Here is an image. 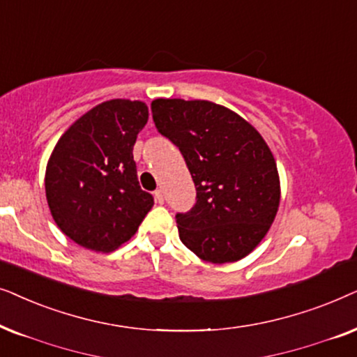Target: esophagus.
<instances>
[{
    "instance_id": "esophagus-1",
    "label": "esophagus",
    "mask_w": 357,
    "mask_h": 357,
    "mask_svg": "<svg viewBox=\"0 0 357 357\" xmlns=\"http://www.w3.org/2000/svg\"><path fill=\"white\" fill-rule=\"evenodd\" d=\"M155 201H156V202H158V204H163V202H165L163 192H161V191H160V189H158V191H155Z\"/></svg>"
}]
</instances>
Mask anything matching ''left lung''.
Returning <instances> with one entry per match:
<instances>
[{"label":"left lung","mask_w":357,"mask_h":357,"mask_svg":"<svg viewBox=\"0 0 357 357\" xmlns=\"http://www.w3.org/2000/svg\"><path fill=\"white\" fill-rule=\"evenodd\" d=\"M151 114L196 186L191 211L176 213L179 238L208 263L245 258L268 234L281 199L278 166L263 137L211 101L155 99Z\"/></svg>","instance_id":"1"}]
</instances>
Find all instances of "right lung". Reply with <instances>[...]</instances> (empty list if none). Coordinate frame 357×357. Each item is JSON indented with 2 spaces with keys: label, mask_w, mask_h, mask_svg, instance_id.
Instances as JSON below:
<instances>
[{
  "label": "right lung",
  "mask_w": 357,
  "mask_h": 357,
  "mask_svg": "<svg viewBox=\"0 0 357 357\" xmlns=\"http://www.w3.org/2000/svg\"><path fill=\"white\" fill-rule=\"evenodd\" d=\"M146 121L145 102L112 99L60 137L47 163L45 194L55 223L75 243L102 253L116 250L153 207L132 153Z\"/></svg>",
  "instance_id": "1"
}]
</instances>
